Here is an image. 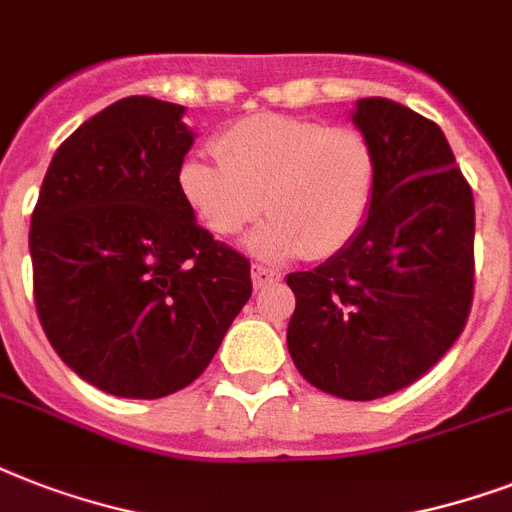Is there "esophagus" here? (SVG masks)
<instances>
[{
    "instance_id": "esophagus-1",
    "label": "esophagus",
    "mask_w": 512,
    "mask_h": 512,
    "mask_svg": "<svg viewBox=\"0 0 512 512\" xmlns=\"http://www.w3.org/2000/svg\"><path fill=\"white\" fill-rule=\"evenodd\" d=\"M273 281H281L279 271H273V268H268V265H260V263L252 265V284H255V289L268 287V284H273Z\"/></svg>"
}]
</instances>
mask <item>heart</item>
Masks as SVG:
<instances>
[{
  "instance_id": "1",
  "label": "heart",
  "mask_w": 512,
  "mask_h": 512,
  "mask_svg": "<svg viewBox=\"0 0 512 512\" xmlns=\"http://www.w3.org/2000/svg\"><path fill=\"white\" fill-rule=\"evenodd\" d=\"M220 164L191 156L177 185L201 225L220 239L239 236L268 212L249 247L257 255L303 252L324 260L364 228L377 185V151L356 127L255 114L215 138Z\"/></svg>"
}]
</instances>
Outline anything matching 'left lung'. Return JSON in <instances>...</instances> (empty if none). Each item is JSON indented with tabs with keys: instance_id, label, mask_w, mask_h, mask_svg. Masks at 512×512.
<instances>
[{
	"instance_id": "left-lung-1",
	"label": "left lung",
	"mask_w": 512,
	"mask_h": 512,
	"mask_svg": "<svg viewBox=\"0 0 512 512\" xmlns=\"http://www.w3.org/2000/svg\"><path fill=\"white\" fill-rule=\"evenodd\" d=\"M353 122L377 151L372 209L342 252L287 276V348L319 390L372 401L420 380L462 335L476 204L436 122L388 98L358 100Z\"/></svg>"
}]
</instances>
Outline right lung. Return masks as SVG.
<instances>
[{
	"label": "right lung",
	"instance_id": "right-lung-1",
	"mask_svg": "<svg viewBox=\"0 0 512 512\" xmlns=\"http://www.w3.org/2000/svg\"><path fill=\"white\" fill-rule=\"evenodd\" d=\"M177 103L132 95L71 132L31 212L36 316L82 380L111 396L191 385L252 297L249 260L193 220Z\"/></svg>",
	"mask_w": 512,
	"mask_h": 512
}]
</instances>
